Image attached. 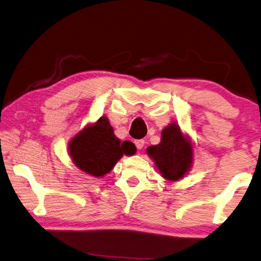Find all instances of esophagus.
<instances>
[{
    "label": "esophagus",
    "mask_w": 261,
    "mask_h": 261,
    "mask_svg": "<svg viewBox=\"0 0 261 261\" xmlns=\"http://www.w3.org/2000/svg\"><path fill=\"white\" fill-rule=\"evenodd\" d=\"M134 143L136 145V148H138L139 150H141L144 147V140H136Z\"/></svg>",
    "instance_id": "obj_1"
}]
</instances>
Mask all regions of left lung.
Returning a JSON list of instances; mask_svg holds the SVG:
<instances>
[{
  "label": "left lung",
  "instance_id": "1",
  "mask_svg": "<svg viewBox=\"0 0 261 261\" xmlns=\"http://www.w3.org/2000/svg\"><path fill=\"white\" fill-rule=\"evenodd\" d=\"M147 153L168 181L182 179L193 164V145L175 122L164 128L161 143L149 147Z\"/></svg>",
  "mask_w": 261,
  "mask_h": 261
}]
</instances>
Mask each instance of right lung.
<instances>
[{
    "mask_svg": "<svg viewBox=\"0 0 261 261\" xmlns=\"http://www.w3.org/2000/svg\"><path fill=\"white\" fill-rule=\"evenodd\" d=\"M68 151L76 167L99 177L108 174L123 154H134L136 148L129 141L120 142L108 119L102 117L72 139Z\"/></svg>",
    "mask_w": 261,
    "mask_h": 261,
    "instance_id": "obj_1",
    "label": "right lung"
}]
</instances>
